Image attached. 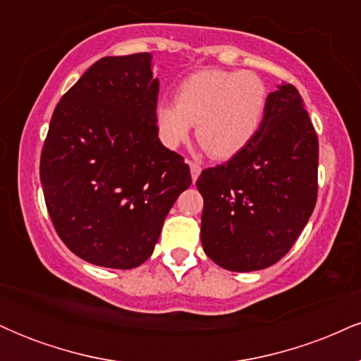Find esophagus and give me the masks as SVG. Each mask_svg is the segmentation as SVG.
Instances as JSON below:
<instances>
[{
	"label": "esophagus",
	"mask_w": 361,
	"mask_h": 361,
	"mask_svg": "<svg viewBox=\"0 0 361 361\" xmlns=\"http://www.w3.org/2000/svg\"><path fill=\"white\" fill-rule=\"evenodd\" d=\"M190 173H192V180L197 181L202 173V166L198 163H195V161H190Z\"/></svg>",
	"instance_id": "34e87169"
}]
</instances>
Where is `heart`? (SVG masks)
Wrapping results in <instances>:
<instances>
[{
	"label": "heart",
	"mask_w": 361,
	"mask_h": 361,
	"mask_svg": "<svg viewBox=\"0 0 361 361\" xmlns=\"http://www.w3.org/2000/svg\"><path fill=\"white\" fill-rule=\"evenodd\" d=\"M268 105V88L250 71L205 69L178 86L176 103L159 102L154 110L157 134L169 149L197 139L215 159H229L258 134Z\"/></svg>",
	"instance_id": "b5f03b06"
}]
</instances>
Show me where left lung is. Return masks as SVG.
Instances as JSON below:
<instances>
[{"mask_svg":"<svg viewBox=\"0 0 361 361\" xmlns=\"http://www.w3.org/2000/svg\"><path fill=\"white\" fill-rule=\"evenodd\" d=\"M319 140L295 86L268 94L258 134L227 163L202 171L200 239L229 271H256L283 258L317 200Z\"/></svg>","mask_w":361,"mask_h":361,"instance_id":"left-lung-1","label":"left lung"}]
</instances>
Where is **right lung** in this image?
Returning <instances> with one entry per match:
<instances>
[{
    "label": "right lung",
    "instance_id": "right-lung-1",
    "mask_svg": "<svg viewBox=\"0 0 361 361\" xmlns=\"http://www.w3.org/2000/svg\"><path fill=\"white\" fill-rule=\"evenodd\" d=\"M157 93L149 52L103 57L52 114L40 156L45 205L62 243L91 264H142L192 183L183 157L157 137Z\"/></svg>",
    "mask_w": 361,
    "mask_h": 361
}]
</instances>
